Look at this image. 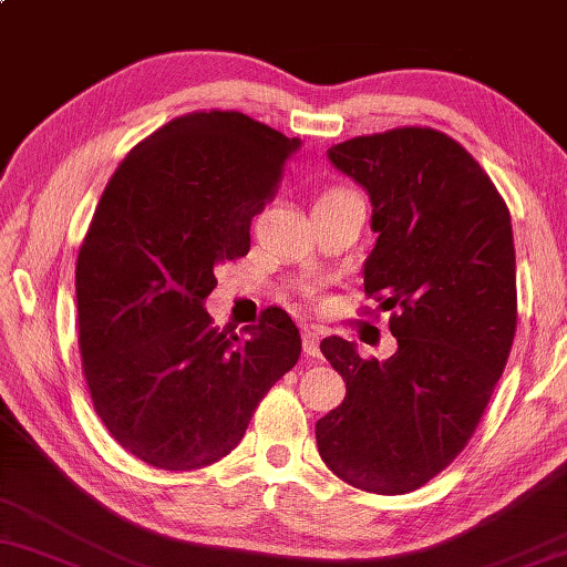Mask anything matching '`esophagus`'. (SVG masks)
I'll use <instances>...</instances> for the list:
<instances>
[{"label": "esophagus", "mask_w": 567, "mask_h": 567, "mask_svg": "<svg viewBox=\"0 0 567 567\" xmlns=\"http://www.w3.org/2000/svg\"><path fill=\"white\" fill-rule=\"evenodd\" d=\"M302 347L310 357H319V332L317 329H305L302 332Z\"/></svg>", "instance_id": "1"}]
</instances>
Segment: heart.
Listing matches in <instances>:
<instances>
[{"label": "heart", "instance_id": "obj_1", "mask_svg": "<svg viewBox=\"0 0 567 567\" xmlns=\"http://www.w3.org/2000/svg\"><path fill=\"white\" fill-rule=\"evenodd\" d=\"M334 193H352V190H344V188H337V190H329L327 195H334Z\"/></svg>", "mask_w": 567, "mask_h": 567}]
</instances>
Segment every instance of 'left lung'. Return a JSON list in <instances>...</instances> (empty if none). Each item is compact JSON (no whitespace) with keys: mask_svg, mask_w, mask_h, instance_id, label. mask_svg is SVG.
<instances>
[{"mask_svg":"<svg viewBox=\"0 0 567 567\" xmlns=\"http://www.w3.org/2000/svg\"><path fill=\"white\" fill-rule=\"evenodd\" d=\"M372 200L364 292L391 310L396 352L322 354L347 384L317 421L319 456L349 486L396 496L424 486L476 431L516 337L511 213L466 148L434 128H391L327 151Z\"/></svg>","mask_w":567,"mask_h":567,"instance_id":"obj_1","label":"left lung"}]
</instances>
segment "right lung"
Wrapping results in <instances>:
<instances>
[{"label": "right lung", "mask_w": 567, "mask_h": 567, "mask_svg": "<svg viewBox=\"0 0 567 567\" xmlns=\"http://www.w3.org/2000/svg\"><path fill=\"white\" fill-rule=\"evenodd\" d=\"M297 148L240 111H195L141 141L101 195L76 260L81 367L109 434L151 466L228 456L300 359L280 307L240 337L205 310Z\"/></svg>", "instance_id": "1"}]
</instances>
